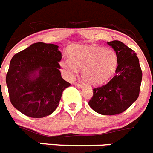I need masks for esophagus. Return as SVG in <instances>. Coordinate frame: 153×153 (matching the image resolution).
Wrapping results in <instances>:
<instances>
[{
  "instance_id": "1",
  "label": "esophagus",
  "mask_w": 153,
  "mask_h": 153,
  "mask_svg": "<svg viewBox=\"0 0 153 153\" xmlns=\"http://www.w3.org/2000/svg\"><path fill=\"white\" fill-rule=\"evenodd\" d=\"M74 85L76 86H78V87H79V88L83 87V84H82L81 82H75V83H74Z\"/></svg>"
}]
</instances>
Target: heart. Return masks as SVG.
<instances>
[{"mask_svg":"<svg viewBox=\"0 0 153 153\" xmlns=\"http://www.w3.org/2000/svg\"><path fill=\"white\" fill-rule=\"evenodd\" d=\"M62 68L69 74L82 69V78L87 83H103L113 75L118 65L115 53L111 50L95 45L75 47L71 51V58H64Z\"/></svg>","mask_w":153,"mask_h":153,"instance_id":"b5f03b06","label":"heart"}]
</instances>
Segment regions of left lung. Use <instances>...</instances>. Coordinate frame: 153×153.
Instances as JSON below:
<instances>
[{"mask_svg":"<svg viewBox=\"0 0 153 153\" xmlns=\"http://www.w3.org/2000/svg\"><path fill=\"white\" fill-rule=\"evenodd\" d=\"M108 45L115 50L118 60L115 75L105 85L93 88L88 105L97 113L113 115L126 111L138 99L143 72L133 50L119 41Z\"/></svg>","mask_w":153,"mask_h":153,"instance_id":"obj_1","label":"left lung"}]
</instances>
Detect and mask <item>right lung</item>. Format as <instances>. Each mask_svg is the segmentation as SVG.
Wrapping results in <instances>:
<instances>
[{
    "label": "right lung",
    "instance_id": "obj_1",
    "mask_svg": "<svg viewBox=\"0 0 153 153\" xmlns=\"http://www.w3.org/2000/svg\"><path fill=\"white\" fill-rule=\"evenodd\" d=\"M62 52L54 44L38 42L14 54L7 73L11 104L24 115L43 118L57 108L71 84L62 78Z\"/></svg>",
    "mask_w": 153,
    "mask_h": 153
}]
</instances>
